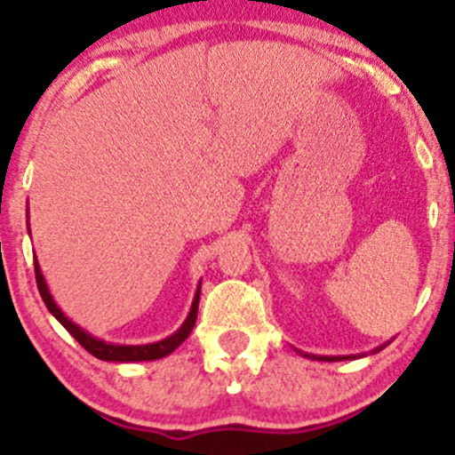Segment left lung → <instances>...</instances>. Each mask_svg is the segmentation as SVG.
Listing matches in <instances>:
<instances>
[{"label": "left lung", "mask_w": 455, "mask_h": 455, "mask_svg": "<svg viewBox=\"0 0 455 455\" xmlns=\"http://www.w3.org/2000/svg\"><path fill=\"white\" fill-rule=\"evenodd\" d=\"M391 342V340H389ZM389 342H385L383 347H377L374 348L372 353H379V351H383L385 347H387ZM297 351V348H295ZM299 355H304V357H307V359H316V362H342V359H357V357H365V355L362 353V355H312V353H304V351H297Z\"/></svg>", "instance_id": "8db88e82"}]
</instances>
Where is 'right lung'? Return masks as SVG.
<instances>
[{"mask_svg": "<svg viewBox=\"0 0 455 455\" xmlns=\"http://www.w3.org/2000/svg\"><path fill=\"white\" fill-rule=\"evenodd\" d=\"M28 220H29V210H28ZM28 233L31 235L29 222H28ZM34 267H36V282H38L40 297H43L44 306L49 307L51 315H53L57 321H60L61 325H64L68 331H70V336L75 338V340L81 344L85 351H90L93 357L102 359V362L132 363V362H154V359L166 357V355L173 353L175 348L180 347V344L184 342L188 336H190L192 327H195V323H196L198 297H201V282H198V286H196L195 299H192L190 312H188L186 321L181 323V327L177 329V331L171 333V336L162 338V340H158V342H149V344H115V342L100 340V338L92 336L90 331H85V329H83L81 325H76L75 321H70V318L64 315V310H61V307L55 304L53 295H51V291H49V284H46V280L43 275V269H40L38 259H36V257H34Z\"/></svg>", "mask_w": 455, "mask_h": 455, "instance_id": "1", "label": "right lung"}]
</instances>
